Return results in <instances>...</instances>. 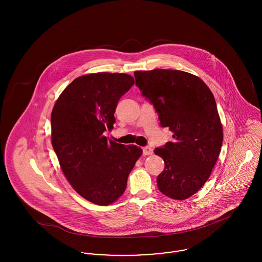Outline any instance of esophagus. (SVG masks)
Returning a JSON list of instances; mask_svg holds the SVG:
<instances>
[{
	"label": "esophagus",
	"instance_id": "esophagus-1",
	"mask_svg": "<svg viewBox=\"0 0 262 262\" xmlns=\"http://www.w3.org/2000/svg\"><path fill=\"white\" fill-rule=\"evenodd\" d=\"M153 153V149L149 147V146H146V147H143V154L144 155H151Z\"/></svg>",
	"mask_w": 262,
	"mask_h": 262
}]
</instances>
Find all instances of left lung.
I'll use <instances>...</instances> for the list:
<instances>
[{
	"label": "left lung",
	"mask_w": 262,
	"mask_h": 262,
	"mask_svg": "<svg viewBox=\"0 0 262 262\" xmlns=\"http://www.w3.org/2000/svg\"><path fill=\"white\" fill-rule=\"evenodd\" d=\"M142 96L158 114L160 125L173 133V142L154 153L165 162L157 177L163 194L187 200L206 183L217 162L223 128L211 90L196 75L156 69L134 73Z\"/></svg>",
	"instance_id": "obj_1"
}]
</instances>
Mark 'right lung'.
<instances>
[{"label":"right lung","instance_id":"1","mask_svg":"<svg viewBox=\"0 0 262 262\" xmlns=\"http://www.w3.org/2000/svg\"><path fill=\"white\" fill-rule=\"evenodd\" d=\"M134 83L126 74L79 76L52 111V145L62 173L79 195L97 205H109L125 192L127 177L142 154L137 145L105 137L114 127L119 100Z\"/></svg>","mask_w":262,"mask_h":262}]
</instances>
